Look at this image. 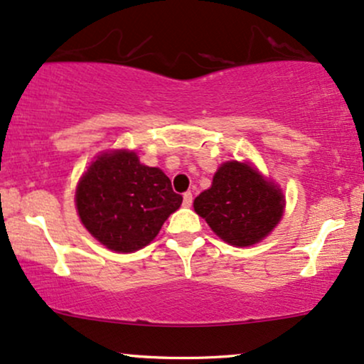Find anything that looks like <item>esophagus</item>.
Listing matches in <instances>:
<instances>
[{
    "mask_svg": "<svg viewBox=\"0 0 364 364\" xmlns=\"http://www.w3.org/2000/svg\"><path fill=\"white\" fill-rule=\"evenodd\" d=\"M191 203H193V195H191V191H186V193L183 195V205L191 207Z\"/></svg>",
    "mask_w": 364,
    "mask_h": 364,
    "instance_id": "34e87169",
    "label": "esophagus"
}]
</instances>
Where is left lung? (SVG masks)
<instances>
[{
  "label": "left lung",
  "instance_id": "left-lung-1",
  "mask_svg": "<svg viewBox=\"0 0 364 364\" xmlns=\"http://www.w3.org/2000/svg\"><path fill=\"white\" fill-rule=\"evenodd\" d=\"M193 207L225 243L250 246L281 220L284 196L252 166L232 161L217 169L212 186L196 196Z\"/></svg>",
  "mask_w": 364,
  "mask_h": 364
}]
</instances>
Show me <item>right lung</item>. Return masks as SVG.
<instances>
[{"mask_svg":"<svg viewBox=\"0 0 364 364\" xmlns=\"http://www.w3.org/2000/svg\"><path fill=\"white\" fill-rule=\"evenodd\" d=\"M80 220L95 240L121 253L147 246L183 196L159 168L140 164L135 152L102 154L78 183Z\"/></svg>","mask_w":364,"mask_h":364,"instance_id":"add662e5","label":"right lung"}]
</instances>
